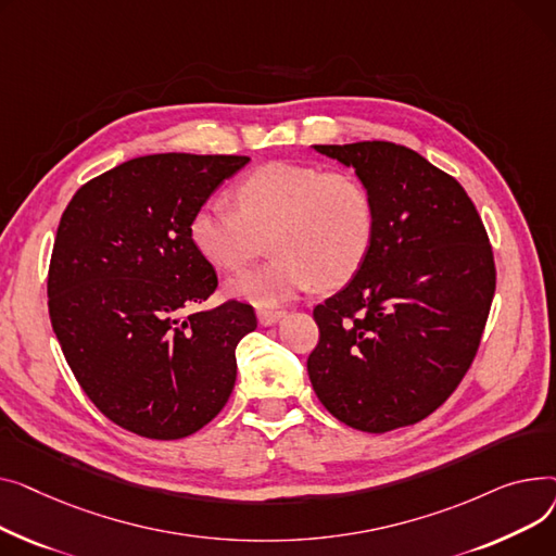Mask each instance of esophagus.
<instances>
[{
  "instance_id": "1",
  "label": "esophagus",
  "mask_w": 556,
  "mask_h": 556,
  "mask_svg": "<svg viewBox=\"0 0 556 556\" xmlns=\"http://www.w3.org/2000/svg\"><path fill=\"white\" fill-rule=\"evenodd\" d=\"M287 312L285 309H274V307H257V320L263 325H274L278 323Z\"/></svg>"
}]
</instances>
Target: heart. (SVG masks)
Wrapping results in <instances>:
<instances>
[{
  "mask_svg": "<svg viewBox=\"0 0 556 556\" xmlns=\"http://www.w3.org/2000/svg\"><path fill=\"white\" fill-rule=\"evenodd\" d=\"M238 206L213 198L194 211L190 240L222 271H238L265 251V265L228 280L226 289L260 307L314 287H341L364 267L377 233L368 184L352 170L312 163H267L236 188Z\"/></svg>",
  "mask_w": 556,
  "mask_h": 556,
  "instance_id": "heart-1",
  "label": "heart"
}]
</instances>
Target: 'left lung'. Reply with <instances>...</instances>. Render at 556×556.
<instances>
[{
  "label": "left lung",
  "instance_id": "left-lung-1",
  "mask_svg": "<svg viewBox=\"0 0 556 556\" xmlns=\"http://www.w3.org/2000/svg\"><path fill=\"white\" fill-rule=\"evenodd\" d=\"M372 190L364 267L314 307L307 372L320 404L366 433L410 427L471 368L496 291L494 251L465 188L390 141L314 146Z\"/></svg>",
  "mask_w": 556,
  "mask_h": 556
}]
</instances>
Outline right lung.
I'll use <instances>...</instances> for the list:
<instances>
[{
  "instance_id": "right-lung-1",
  "label": "right lung",
  "mask_w": 556,
  "mask_h": 556,
  "mask_svg": "<svg viewBox=\"0 0 556 556\" xmlns=\"http://www.w3.org/2000/svg\"><path fill=\"white\" fill-rule=\"evenodd\" d=\"M251 159L148 154L89 179L60 217L47 296L64 358L93 406L150 440L192 435L236 386L249 303L198 312L217 274L190 219Z\"/></svg>"
}]
</instances>
